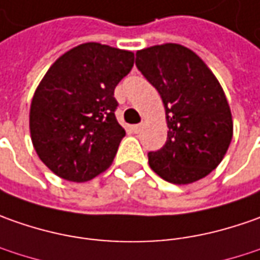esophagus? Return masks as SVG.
<instances>
[{
  "label": "esophagus",
  "instance_id": "obj_1",
  "mask_svg": "<svg viewBox=\"0 0 260 260\" xmlns=\"http://www.w3.org/2000/svg\"><path fill=\"white\" fill-rule=\"evenodd\" d=\"M141 129H142V125H141V123H139V125H132V131H134L135 134L141 132Z\"/></svg>",
  "mask_w": 260,
  "mask_h": 260
}]
</instances>
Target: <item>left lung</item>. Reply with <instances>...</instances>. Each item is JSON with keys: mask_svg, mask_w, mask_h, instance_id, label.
I'll return each instance as SVG.
<instances>
[{"mask_svg": "<svg viewBox=\"0 0 260 260\" xmlns=\"http://www.w3.org/2000/svg\"><path fill=\"white\" fill-rule=\"evenodd\" d=\"M135 64L158 90L166 109V145L148 154L162 180L191 184L221 162L233 138L228 98L217 77L192 50L177 43L137 51Z\"/></svg>", "mask_w": 260, "mask_h": 260, "instance_id": "1", "label": "left lung"}]
</instances>
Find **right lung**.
Wrapping results in <instances>:
<instances>
[{"label":"right lung","mask_w":260,"mask_h":260,"mask_svg":"<svg viewBox=\"0 0 260 260\" xmlns=\"http://www.w3.org/2000/svg\"><path fill=\"white\" fill-rule=\"evenodd\" d=\"M134 66V53L83 43L50 66L30 105L32 147L60 178L85 183L113 162L125 129L115 118L116 85Z\"/></svg>","instance_id":"1"}]
</instances>
